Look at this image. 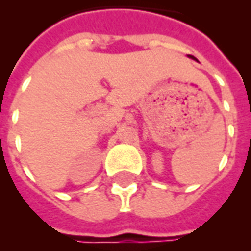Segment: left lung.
<instances>
[{"label":"left lung","instance_id":"8db88e82","mask_svg":"<svg viewBox=\"0 0 251 251\" xmlns=\"http://www.w3.org/2000/svg\"><path fill=\"white\" fill-rule=\"evenodd\" d=\"M193 58H194V57H193Z\"/></svg>","mask_w":251,"mask_h":251}]
</instances>
